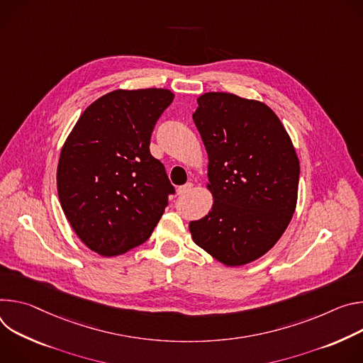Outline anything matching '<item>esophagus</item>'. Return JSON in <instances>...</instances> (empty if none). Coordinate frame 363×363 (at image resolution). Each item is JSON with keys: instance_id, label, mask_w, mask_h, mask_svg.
<instances>
[{"instance_id": "obj_1", "label": "esophagus", "mask_w": 363, "mask_h": 363, "mask_svg": "<svg viewBox=\"0 0 363 363\" xmlns=\"http://www.w3.org/2000/svg\"><path fill=\"white\" fill-rule=\"evenodd\" d=\"M191 187H193L191 183H186V184H183V186H179V187H177V194H180V196L187 194V193L191 190Z\"/></svg>"}]
</instances>
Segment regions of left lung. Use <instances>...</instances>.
Segmentation results:
<instances>
[{
	"label": "left lung",
	"mask_w": 363,
	"mask_h": 363,
	"mask_svg": "<svg viewBox=\"0 0 363 363\" xmlns=\"http://www.w3.org/2000/svg\"><path fill=\"white\" fill-rule=\"evenodd\" d=\"M193 121L205 144L209 213L189 223L194 244L226 267L267 254L297 206L300 161L275 112L228 92L197 98Z\"/></svg>",
	"instance_id": "obj_1"
}]
</instances>
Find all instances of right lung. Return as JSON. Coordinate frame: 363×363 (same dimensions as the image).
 <instances>
[{"label": "right lung", "mask_w": 363, "mask_h": 363, "mask_svg": "<svg viewBox=\"0 0 363 363\" xmlns=\"http://www.w3.org/2000/svg\"><path fill=\"white\" fill-rule=\"evenodd\" d=\"M173 99L161 88L112 91L84 111L62 147V209L79 239L102 257L144 244L174 193L150 152L154 125Z\"/></svg>", "instance_id": "add662e5"}]
</instances>
